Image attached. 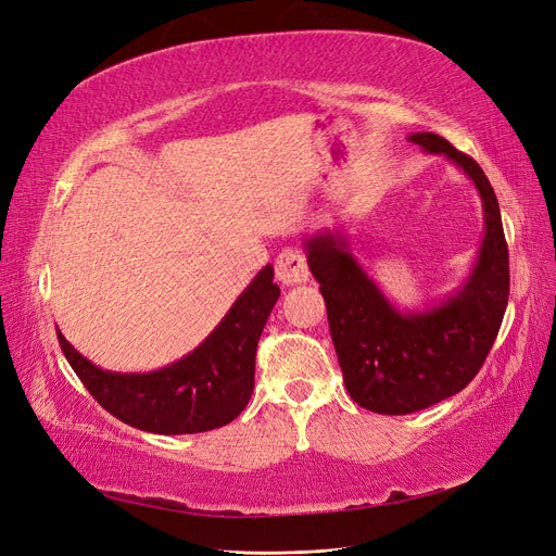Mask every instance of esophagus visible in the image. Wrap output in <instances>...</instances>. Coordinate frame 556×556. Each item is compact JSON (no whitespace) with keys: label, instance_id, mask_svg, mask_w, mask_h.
<instances>
[{"label":"esophagus","instance_id":"1","mask_svg":"<svg viewBox=\"0 0 556 556\" xmlns=\"http://www.w3.org/2000/svg\"><path fill=\"white\" fill-rule=\"evenodd\" d=\"M308 264L296 250H285L276 260V278L282 285H301L308 280Z\"/></svg>","mask_w":556,"mask_h":556}]
</instances>
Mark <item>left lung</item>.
<instances>
[{
  "instance_id": "obj_1",
  "label": "left lung",
  "mask_w": 556,
  "mask_h": 556,
  "mask_svg": "<svg viewBox=\"0 0 556 556\" xmlns=\"http://www.w3.org/2000/svg\"><path fill=\"white\" fill-rule=\"evenodd\" d=\"M410 141L462 169L482 201V243L457 290L422 308H399L352 252L345 227L315 231L304 241L345 390L380 415L417 413L462 392L490 355L510 292L508 245L484 172L439 134L415 131Z\"/></svg>"
}]
</instances>
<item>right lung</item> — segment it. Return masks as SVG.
<instances>
[{
	"mask_svg": "<svg viewBox=\"0 0 556 556\" xmlns=\"http://www.w3.org/2000/svg\"><path fill=\"white\" fill-rule=\"evenodd\" d=\"M280 288L266 264L227 315L192 352L148 374H121L92 364L58 339L74 374L121 422L162 435L199 433L229 425L248 406L255 387V352Z\"/></svg>",
	"mask_w": 556,
	"mask_h": 556,
	"instance_id": "right-lung-1",
	"label": "right lung"
}]
</instances>
